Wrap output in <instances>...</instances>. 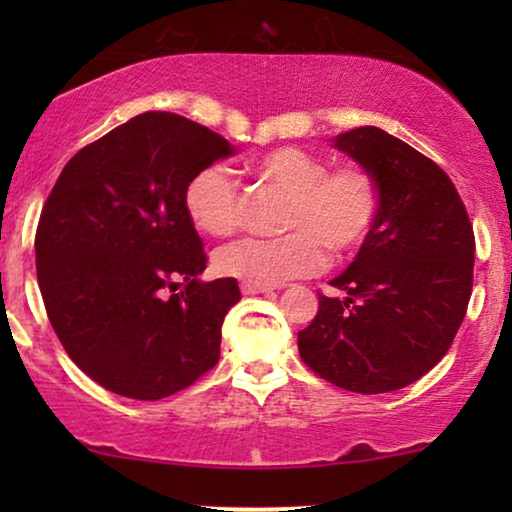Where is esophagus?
Listing matches in <instances>:
<instances>
[{
    "label": "esophagus",
    "instance_id": "1",
    "mask_svg": "<svg viewBox=\"0 0 512 512\" xmlns=\"http://www.w3.org/2000/svg\"><path fill=\"white\" fill-rule=\"evenodd\" d=\"M240 289L244 296H256V293H272V286H261V284H249V282H242Z\"/></svg>",
    "mask_w": 512,
    "mask_h": 512
}]
</instances>
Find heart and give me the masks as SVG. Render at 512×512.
Here are the masks:
<instances>
[{
    "label": "heart",
    "instance_id": "b5f03b06",
    "mask_svg": "<svg viewBox=\"0 0 512 512\" xmlns=\"http://www.w3.org/2000/svg\"><path fill=\"white\" fill-rule=\"evenodd\" d=\"M263 181L289 195L282 237H240L216 251L221 275L277 286L324 270L326 247L352 254L368 240L380 214V186L361 165L328 170L317 153L279 146L251 160ZM186 212L207 235H228L240 223V186L223 165H207L188 181Z\"/></svg>",
    "mask_w": 512,
    "mask_h": 512
}]
</instances>
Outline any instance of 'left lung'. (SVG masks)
<instances>
[{"label":"left lung","mask_w":512,"mask_h":512,"mask_svg":"<svg viewBox=\"0 0 512 512\" xmlns=\"http://www.w3.org/2000/svg\"><path fill=\"white\" fill-rule=\"evenodd\" d=\"M331 142L373 174L380 214L349 268L331 279L347 298L319 293L298 352L335 387L387 394L450 349L473 289V226L450 177L410 144L375 125Z\"/></svg>","instance_id":"obj_1"}]
</instances>
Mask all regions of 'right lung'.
<instances>
[{
	"instance_id": "obj_1",
	"label": "right lung",
	"mask_w": 512,
	"mask_h": 512,
	"mask_svg": "<svg viewBox=\"0 0 512 512\" xmlns=\"http://www.w3.org/2000/svg\"><path fill=\"white\" fill-rule=\"evenodd\" d=\"M235 151L205 125L146 111L83 146L55 181L34 240L41 298L69 359L104 389L158 401L219 363L240 286L200 279L207 256L184 195Z\"/></svg>"
}]
</instances>
